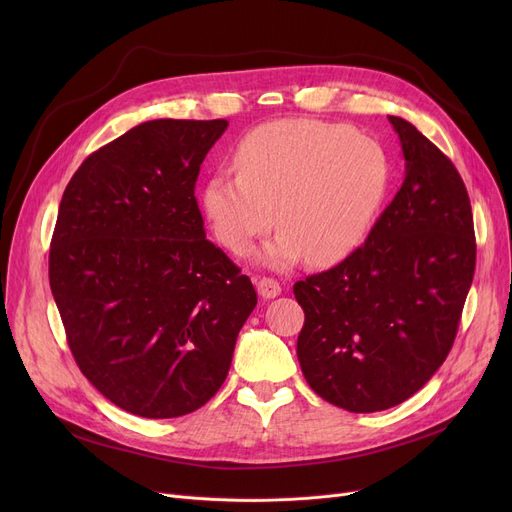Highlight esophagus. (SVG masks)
Segmentation results:
<instances>
[{
    "instance_id": "1",
    "label": "esophagus",
    "mask_w": 512,
    "mask_h": 512,
    "mask_svg": "<svg viewBox=\"0 0 512 512\" xmlns=\"http://www.w3.org/2000/svg\"><path fill=\"white\" fill-rule=\"evenodd\" d=\"M257 290L263 299H276L282 292V286L274 278H259L257 280Z\"/></svg>"
}]
</instances>
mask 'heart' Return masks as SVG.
<instances>
[{
    "label": "heart",
    "instance_id": "b5f03b06",
    "mask_svg": "<svg viewBox=\"0 0 512 512\" xmlns=\"http://www.w3.org/2000/svg\"><path fill=\"white\" fill-rule=\"evenodd\" d=\"M238 174H213L203 188L209 226L234 255L272 230L263 263L288 270L307 255L332 263L353 253L384 205L392 166L384 147L351 126L278 120L240 141Z\"/></svg>",
    "mask_w": 512,
    "mask_h": 512
}]
</instances>
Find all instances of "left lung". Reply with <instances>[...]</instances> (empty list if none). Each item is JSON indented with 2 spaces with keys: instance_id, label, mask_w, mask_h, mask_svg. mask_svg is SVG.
Returning <instances> with one entry per match:
<instances>
[{
  "instance_id": "obj_1",
  "label": "left lung",
  "mask_w": 512,
  "mask_h": 512,
  "mask_svg": "<svg viewBox=\"0 0 512 512\" xmlns=\"http://www.w3.org/2000/svg\"><path fill=\"white\" fill-rule=\"evenodd\" d=\"M394 126L405 180L365 245L294 284L297 355L315 394L351 413L386 411L446 361L475 274L473 213L452 161L407 120Z\"/></svg>"
}]
</instances>
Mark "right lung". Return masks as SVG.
<instances>
[{
    "instance_id": "obj_1",
    "label": "right lung",
    "mask_w": 512,
    "mask_h": 512,
    "mask_svg": "<svg viewBox=\"0 0 512 512\" xmlns=\"http://www.w3.org/2000/svg\"><path fill=\"white\" fill-rule=\"evenodd\" d=\"M226 120H151L68 182L49 286L85 378L147 419L193 413L224 384L257 292L205 238L195 182Z\"/></svg>"
}]
</instances>
